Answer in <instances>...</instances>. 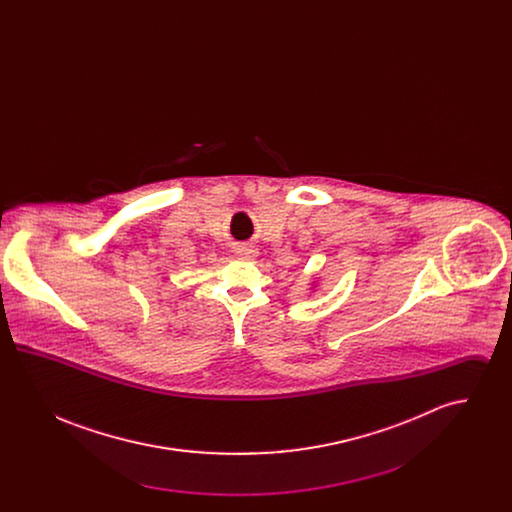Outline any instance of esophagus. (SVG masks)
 I'll return each instance as SVG.
<instances>
[{
  "label": "esophagus",
  "instance_id": "esophagus-1",
  "mask_svg": "<svg viewBox=\"0 0 512 512\" xmlns=\"http://www.w3.org/2000/svg\"><path fill=\"white\" fill-rule=\"evenodd\" d=\"M238 257L244 259V261H251V259L257 257V251H255L253 247H249V245H242V247L238 249Z\"/></svg>",
  "mask_w": 512,
  "mask_h": 512
}]
</instances>
